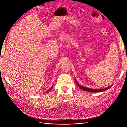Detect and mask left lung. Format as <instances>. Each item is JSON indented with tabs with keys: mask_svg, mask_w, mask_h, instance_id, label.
I'll use <instances>...</instances> for the list:
<instances>
[{
	"mask_svg": "<svg viewBox=\"0 0 127 127\" xmlns=\"http://www.w3.org/2000/svg\"><path fill=\"white\" fill-rule=\"evenodd\" d=\"M75 82L77 84V85L80 89L83 90V91H87V92H103V91H105L107 90H108L109 88H110L111 86H108L107 87H105V88H89V87H86L85 86H83L81 85H80V84L77 82V81L76 80V79H75Z\"/></svg>",
	"mask_w": 127,
	"mask_h": 127,
	"instance_id": "obj_1",
	"label": "left lung"
}]
</instances>
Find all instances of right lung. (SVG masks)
Listing matches in <instances>:
<instances>
[{
  "label": "right lung",
  "instance_id": "add662e5",
  "mask_svg": "<svg viewBox=\"0 0 127 127\" xmlns=\"http://www.w3.org/2000/svg\"><path fill=\"white\" fill-rule=\"evenodd\" d=\"M53 86V85H52V86H51V87H50V89H49V90H48V91H47V92H49V91H50V90H51L52 89V88Z\"/></svg>",
  "mask_w": 127,
  "mask_h": 127
}]
</instances>
